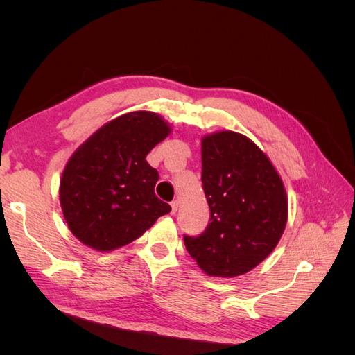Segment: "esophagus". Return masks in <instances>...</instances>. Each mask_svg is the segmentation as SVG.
I'll use <instances>...</instances> for the list:
<instances>
[{
	"label": "esophagus",
	"instance_id": "1",
	"mask_svg": "<svg viewBox=\"0 0 355 355\" xmlns=\"http://www.w3.org/2000/svg\"><path fill=\"white\" fill-rule=\"evenodd\" d=\"M170 206H171V213L175 214V213L178 211V206H179V202L175 200V201H171V202H170Z\"/></svg>",
	"mask_w": 355,
	"mask_h": 355
}]
</instances>
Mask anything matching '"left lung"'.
<instances>
[{
    "label": "left lung",
    "instance_id": "obj_1",
    "mask_svg": "<svg viewBox=\"0 0 355 355\" xmlns=\"http://www.w3.org/2000/svg\"><path fill=\"white\" fill-rule=\"evenodd\" d=\"M201 164L210 219L201 234L184 235L185 247L209 275H243L282 239L287 222L284 185L261 149L234 132L204 137Z\"/></svg>",
    "mask_w": 355,
    "mask_h": 355
}]
</instances>
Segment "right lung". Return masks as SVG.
Here are the masks:
<instances>
[{
	"instance_id": "1",
	"label": "right lung",
	"mask_w": 355,
	"mask_h": 355,
	"mask_svg": "<svg viewBox=\"0 0 355 355\" xmlns=\"http://www.w3.org/2000/svg\"><path fill=\"white\" fill-rule=\"evenodd\" d=\"M168 133L157 114L128 112L75 151L62 175L60 204L81 243L101 252L118 249L171 210L155 196L158 171L145 159Z\"/></svg>"
}]
</instances>
